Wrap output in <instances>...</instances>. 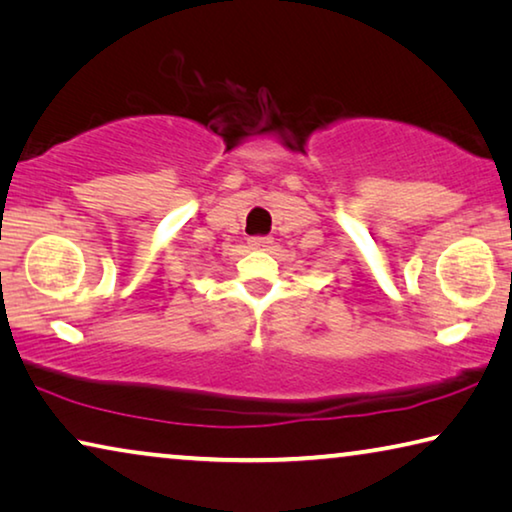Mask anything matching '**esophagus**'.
<instances>
[{
    "instance_id": "1",
    "label": "esophagus",
    "mask_w": 512,
    "mask_h": 512,
    "mask_svg": "<svg viewBox=\"0 0 512 512\" xmlns=\"http://www.w3.org/2000/svg\"><path fill=\"white\" fill-rule=\"evenodd\" d=\"M272 245V238L270 236H251L249 238V247L251 249H267Z\"/></svg>"
}]
</instances>
